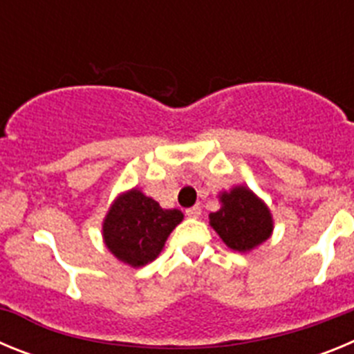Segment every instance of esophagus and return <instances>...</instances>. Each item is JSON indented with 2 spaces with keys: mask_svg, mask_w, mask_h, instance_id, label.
Segmentation results:
<instances>
[{
  "mask_svg": "<svg viewBox=\"0 0 354 354\" xmlns=\"http://www.w3.org/2000/svg\"><path fill=\"white\" fill-rule=\"evenodd\" d=\"M200 214H202V207L200 205H193V207L186 209L187 218H200Z\"/></svg>",
  "mask_w": 354,
  "mask_h": 354,
  "instance_id": "1",
  "label": "esophagus"
}]
</instances>
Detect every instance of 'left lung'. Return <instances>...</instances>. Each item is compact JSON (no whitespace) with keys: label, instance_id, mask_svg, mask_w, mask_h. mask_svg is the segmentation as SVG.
Returning a JSON list of instances; mask_svg holds the SVG:
<instances>
[{"label":"left lung","instance_id":"obj_1","mask_svg":"<svg viewBox=\"0 0 354 354\" xmlns=\"http://www.w3.org/2000/svg\"><path fill=\"white\" fill-rule=\"evenodd\" d=\"M221 209L209 214V223L225 245L236 252H250L270 239L273 216L268 205L246 186L221 193Z\"/></svg>","mask_w":354,"mask_h":354}]
</instances>
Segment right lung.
<instances>
[{
  "label": "right lung",
  "instance_id": "add662e5",
  "mask_svg": "<svg viewBox=\"0 0 354 354\" xmlns=\"http://www.w3.org/2000/svg\"><path fill=\"white\" fill-rule=\"evenodd\" d=\"M183 218L179 209H162L134 187L122 193L109 207L102 223V237L118 261L140 268L158 257Z\"/></svg>",
  "mask_w": 354,
  "mask_h": 354
}]
</instances>
